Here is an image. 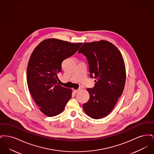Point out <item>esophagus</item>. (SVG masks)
<instances>
[{"label":"esophagus","instance_id":"34e87169","mask_svg":"<svg viewBox=\"0 0 154 154\" xmlns=\"http://www.w3.org/2000/svg\"><path fill=\"white\" fill-rule=\"evenodd\" d=\"M81 90V88H79V89H75L74 91L75 93H77V92H79V91H80Z\"/></svg>","mask_w":154,"mask_h":154}]
</instances>
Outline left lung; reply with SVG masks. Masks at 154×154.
Segmentation results:
<instances>
[{"label":"left lung","mask_w":154,"mask_h":154,"mask_svg":"<svg viewBox=\"0 0 154 154\" xmlns=\"http://www.w3.org/2000/svg\"><path fill=\"white\" fill-rule=\"evenodd\" d=\"M78 52L87 59L92 88H88L89 99L83 104L85 113L94 119L110 114L124 91L126 80L124 60L117 48L104 40L84 43Z\"/></svg>","instance_id":"1"}]
</instances>
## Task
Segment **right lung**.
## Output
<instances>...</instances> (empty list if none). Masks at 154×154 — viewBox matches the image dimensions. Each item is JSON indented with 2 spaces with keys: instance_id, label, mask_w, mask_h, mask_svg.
I'll list each match as a JSON object with an SVG mask.
<instances>
[{
  "instance_id": "1",
  "label": "right lung",
  "mask_w": 154,
  "mask_h": 154,
  "mask_svg": "<svg viewBox=\"0 0 154 154\" xmlns=\"http://www.w3.org/2000/svg\"><path fill=\"white\" fill-rule=\"evenodd\" d=\"M82 43H70L52 38L44 40L32 52L27 68L30 94L40 111L48 117L65 109L72 91L58 83L62 62L72 56Z\"/></svg>"
}]
</instances>
